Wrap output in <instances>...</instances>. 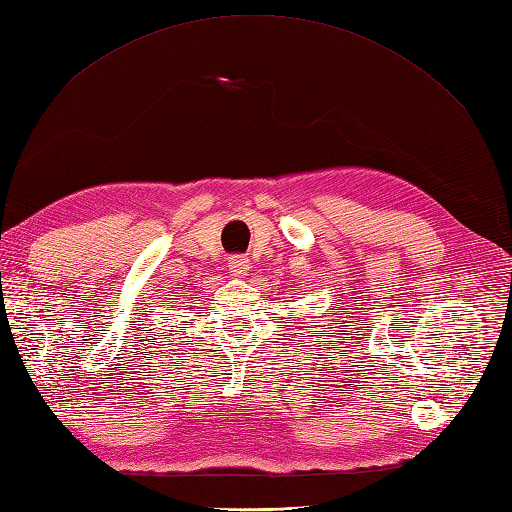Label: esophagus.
<instances>
[{
    "label": "esophagus",
    "instance_id": "1",
    "mask_svg": "<svg viewBox=\"0 0 512 512\" xmlns=\"http://www.w3.org/2000/svg\"><path fill=\"white\" fill-rule=\"evenodd\" d=\"M249 267H252V263H249V258H245V256H232V258H228V271L232 273V276H236V278L245 276V273L249 271Z\"/></svg>",
    "mask_w": 512,
    "mask_h": 512
}]
</instances>
